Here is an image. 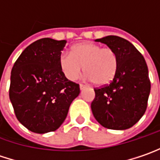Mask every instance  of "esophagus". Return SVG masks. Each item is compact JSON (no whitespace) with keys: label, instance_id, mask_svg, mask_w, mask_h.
Instances as JSON below:
<instances>
[{"label":"esophagus","instance_id":"esophagus-1","mask_svg":"<svg viewBox=\"0 0 160 160\" xmlns=\"http://www.w3.org/2000/svg\"><path fill=\"white\" fill-rule=\"evenodd\" d=\"M80 90H82V89H86V86H85V85H83V84H80Z\"/></svg>","mask_w":160,"mask_h":160}]
</instances>
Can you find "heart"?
<instances>
[{"mask_svg":"<svg viewBox=\"0 0 160 160\" xmlns=\"http://www.w3.org/2000/svg\"><path fill=\"white\" fill-rule=\"evenodd\" d=\"M118 59L110 48H102L93 42L79 43L71 48V53L62 52L59 65L65 77L70 80L79 78L83 70L86 79L97 86H104L114 79L118 70Z\"/></svg>","mask_w":160,"mask_h":160,"instance_id":"obj_1","label":"heart"}]
</instances>
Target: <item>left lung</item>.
<instances>
[{
  "label": "left lung",
  "instance_id": "left-lung-1",
  "mask_svg": "<svg viewBox=\"0 0 160 160\" xmlns=\"http://www.w3.org/2000/svg\"><path fill=\"white\" fill-rule=\"evenodd\" d=\"M96 42L117 53L118 64L112 81L94 89L93 116L101 126L123 130L131 128L144 115L150 92L148 70L144 57L133 44L118 36H107Z\"/></svg>",
  "mask_w": 160,
  "mask_h": 160
}]
</instances>
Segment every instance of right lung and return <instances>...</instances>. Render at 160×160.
I'll return each instance as SVG.
<instances>
[{"label": "right lung", "instance_id": "right-lung-1", "mask_svg": "<svg viewBox=\"0 0 160 160\" xmlns=\"http://www.w3.org/2000/svg\"><path fill=\"white\" fill-rule=\"evenodd\" d=\"M66 41L43 38L29 45L15 61L9 96L17 119L34 133L61 127L80 85L69 80L59 65Z\"/></svg>", "mask_w": 160, "mask_h": 160}]
</instances>
